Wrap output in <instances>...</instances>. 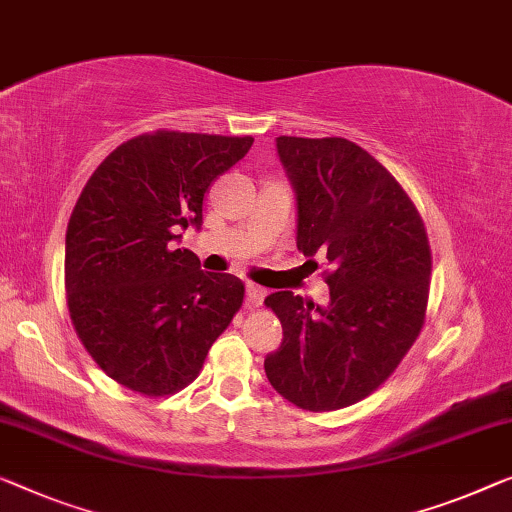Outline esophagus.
<instances>
[{
	"instance_id": "34e87169",
	"label": "esophagus",
	"mask_w": 512,
	"mask_h": 512,
	"mask_svg": "<svg viewBox=\"0 0 512 512\" xmlns=\"http://www.w3.org/2000/svg\"><path fill=\"white\" fill-rule=\"evenodd\" d=\"M246 296H248V305H250V308H259V305L264 303L266 289L253 285V282H248V285H246Z\"/></svg>"
}]
</instances>
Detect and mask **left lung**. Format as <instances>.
<instances>
[{"label":"left lung","mask_w":512,"mask_h":512,"mask_svg":"<svg viewBox=\"0 0 512 512\" xmlns=\"http://www.w3.org/2000/svg\"><path fill=\"white\" fill-rule=\"evenodd\" d=\"M296 193V248L326 255L329 305L266 296L282 345L271 386L305 411L368 398L398 368L425 322L432 255L421 213L379 160L345 137L276 140Z\"/></svg>","instance_id":"1"}]
</instances>
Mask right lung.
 Instances as JSON below:
<instances>
[{"instance_id": "1", "label": "right lung", "mask_w": 512, "mask_h": 512, "mask_svg": "<svg viewBox=\"0 0 512 512\" xmlns=\"http://www.w3.org/2000/svg\"><path fill=\"white\" fill-rule=\"evenodd\" d=\"M253 137L156 131L96 167L66 230V301L75 333L105 375L160 398L186 388L243 303V282L204 273L174 248L202 225L213 181Z\"/></svg>"}]
</instances>
